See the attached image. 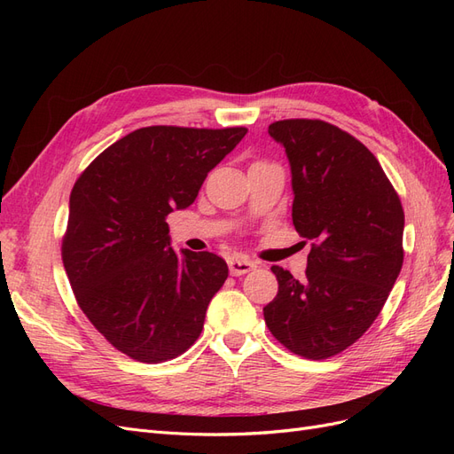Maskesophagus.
I'll use <instances>...</instances> for the list:
<instances>
[{
  "label": "esophagus",
  "mask_w": 454,
  "mask_h": 454,
  "mask_svg": "<svg viewBox=\"0 0 454 454\" xmlns=\"http://www.w3.org/2000/svg\"><path fill=\"white\" fill-rule=\"evenodd\" d=\"M255 267H257V265L254 263V261L246 259V257H242V255H235V257L229 259V270H231L232 277H242V274L254 270Z\"/></svg>",
  "instance_id": "34e87169"
}]
</instances>
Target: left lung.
I'll return each instance as SVG.
<instances>
[{
    "instance_id": "left-lung-1",
    "label": "left lung",
    "mask_w": 454,
    "mask_h": 454,
    "mask_svg": "<svg viewBox=\"0 0 454 454\" xmlns=\"http://www.w3.org/2000/svg\"><path fill=\"white\" fill-rule=\"evenodd\" d=\"M292 170V219L312 240L303 280L274 265L278 294L263 309L274 339L309 360L348 348L375 322L403 265V208L371 151L329 122L269 127Z\"/></svg>"
}]
</instances>
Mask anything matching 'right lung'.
I'll list each match as a JSON object with an SVG mask.
<instances>
[{"instance_id":"add662e5","label":"right lung","mask_w":454,"mask_h":454,"mask_svg":"<svg viewBox=\"0 0 454 454\" xmlns=\"http://www.w3.org/2000/svg\"><path fill=\"white\" fill-rule=\"evenodd\" d=\"M246 132L138 129L102 151L72 189L66 274L90 324L132 360H172L202 332L229 267L210 252L176 254L167 215L195 202Z\"/></svg>"}]
</instances>
